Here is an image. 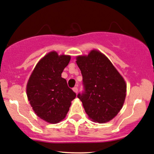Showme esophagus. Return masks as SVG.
<instances>
[{"instance_id":"esophagus-1","label":"esophagus","mask_w":154,"mask_h":154,"mask_svg":"<svg viewBox=\"0 0 154 154\" xmlns=\"http://www.w3.org/2000/svg\"><path fill=\"white\" fill-rule=\"evenodd\" d=\"M73 91L77 94L78 92V88H77V87H74V88H73Z\"/></svg>"}]
</instances>
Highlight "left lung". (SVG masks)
<instances>
[{
    "label": "left lung",
    "instance_id": "8db88e82",
    "mask_svg": "<svg viewBox=\"0 0 154 154\" xmlns=\"http://www.w3.org/2000/svg\"><path fill=\"white\" fill-rule=\"evenodd\" d=\"M76 60L85 90L77 97L85 113L94 122H109L123 106L127 91L124 78L110 60L97 49L88 55L77 56Z\"/></svg>",
    "mask_w": 154,
    "mask_h": 154
}]
</instances>
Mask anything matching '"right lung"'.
Returning <instances> with one entry per match:
<instances>
[{
	"mask_svg": "<svg viewBox=\"0 0 154 154\" xmlns=\"http://www.w3.org/2000/svg\"><path fill=\"white\" fill-rule=\"evenodd\" d=\"M70 55L51 51L41 58L26 85V95L34 112L48 123L56 124L66 116L76 94L61 77Z\"/></svg>",
	"mask_w": 154,
	"mask_h": 154,
	"instance_id": "right-lung-1",
	"label": "right lung"
}]
</instances>
